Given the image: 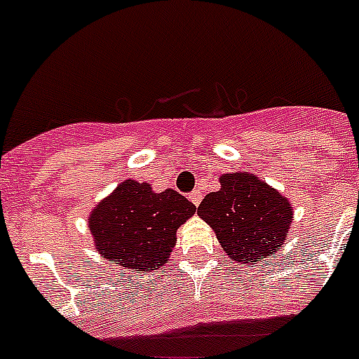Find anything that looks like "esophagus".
Returning <instances> with one entry per match:
<instances>
[{"label":"esophagus","instance_id":"1","mask_svg":"<svg viewBox=\"0 0 359 359\" xmlns=\"http://www.w3.org/2000/svg\"><path fill=\"white\" fill-rule=\"evenodd\" d=\"M189 199L192 203H194L196 207H199V203H201V199H203V194H201V192H199V190H194V192H192V194L189 196Z\"/></svg>","mask_w":359,"mask_h":359}]
</instances>
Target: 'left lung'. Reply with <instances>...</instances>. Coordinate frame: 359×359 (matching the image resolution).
Masks as SVG:
<instances>
[{
    "mask_svg": "<svg viewBox=\"0 0 359 359\" xmlns=\"http://www.w3.org/2000/svg\"><path fill=\"white\" fill-rule=\"evenodd\" d=\"M219 183L217 192L205 196L198 215L210 224L224 253L250 268L280 252L293 221L290 199L252 172L223 174Z\"/></svg>",
    "mask_w": 359,
    "mask_h": 359,
    "instance_id": "8db88e82",
    "label": "left lung"
}]
</instances>
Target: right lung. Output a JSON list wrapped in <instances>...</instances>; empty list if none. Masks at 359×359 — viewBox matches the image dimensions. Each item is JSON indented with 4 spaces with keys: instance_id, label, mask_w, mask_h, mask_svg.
<instances>
[{
    "instance_id": "add662e5",
    "label": "right lung",
    "mask_w": 359,
    "mask_h": 359,
    "mask_svg": "<svg viewBox=\"0 0 359 359\" xmlns=\"http://www.w3.org/2000/svg\"><path fill=\"white\" fill-rule=\"evenodd\" d=\"M196 214L185 196L123 180L88 217L98 255L123 269L152 271L169 262L177 228Z\"/></svg>"
}]
</instances>
